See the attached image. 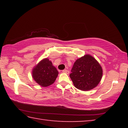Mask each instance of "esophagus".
I'll use <instances>...</instances> for the list:
<instances>
[{
  "label": "esophagus",
  "instance_id": "1",
  "mask_svg": "<svg viewBox=\"0 0 128 128\" xmlns=\"http://www.w3.org/2000/svg\"><path fill=\"white\" fill-rule=\"evenodd\" d=\"M62 72L65 73H66V74H68V73H69V70H67V69H64V70H62Z\"/></svg>",
  "mask_w": 128,
  "mask_h": 128
}]
</instances>
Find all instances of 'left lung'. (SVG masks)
<instances>
[{
	"mask_svg": "<svg viewBox=\"0 0 128 128\" xmlns=\"http://www.w3.org/2000/svg\"><path fill=\"white\" fill-rule=\"evenodd\" d=\"M69 74L76 88L82 91L92 89L98 85L103 74L100 64L92 56L86 55L77 59Z\"/></svg>",
	"mask_w": 128,
	"mask_h": 128,
	"instance_id": "obj_1",
	"label": "left lung"
}]
</instances>
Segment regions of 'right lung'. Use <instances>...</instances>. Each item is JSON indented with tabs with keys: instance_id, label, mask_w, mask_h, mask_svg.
Listing matches in <instances>:
<instances>
[{
	"instance_id": "add662e5",
	"label": "right lung",
	"mask_w": 128,
	"mask_h": 128,
	"mask_svg": "<svg viewBox=\"0 0 128 128\" xmlns=\"http://www.w3.org/2000/svg\"><path fill=\"white\" fill-rule=\"evenodd\" d=\"M57 69L48 59H44L39 62L33 69V77L39 85L46 87L52 84L58 75Z\"/></svg>"
}]
</instances>
